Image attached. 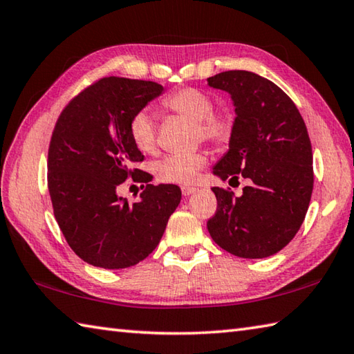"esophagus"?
I'll use <instances>...</instances> for the list:
<instances>
[{"label":"esophagus","instance_id":"1","mask_svg":"<svg viewBox=\"0 0 354 354\" xmlns=\"http://www.w3.org/2000/svg\"><path fill=\"white\" fill-rule=\"evenodd\" d=\"M181 192H183V195H184V196H190V195H193V193L196 192V189H195V187L183 185V187H181Z\"/></svg>","mask_w":354,"mask_h":354}]
</instances>
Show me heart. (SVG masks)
Returning a JSON list of instances; mask_svg holds the SVG:
<instances>
[{
  "label": "heart",
  "instance_id": "b5f03b06",
  "mask_svg": "<svg viewBox=\"0 0 354 354\" xmlns=\"http://www.w3.org/2000/svg\"><path fill=\"white\" fill-rule=\"evenodd\" d=\"M176 115L195 121V140L209 141L214 145H227L234 133V115L228 109L214 110L212 96L195 87H184L164 100ZM129 135L141 153H153L156 149V127L153 115L149 109H141L131 116ZM207 162L203 150L187 155H167L153 164V173L159 181L170 184H189L196 178Z\"/></svg>",
  "mask_w": 354,
  "mask_h": 354
}]
</instances>
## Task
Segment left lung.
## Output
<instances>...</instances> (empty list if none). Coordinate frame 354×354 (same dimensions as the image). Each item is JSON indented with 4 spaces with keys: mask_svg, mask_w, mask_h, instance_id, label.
I'll return each mask as SVG.
<instances>
[{
    "mask_svg": "<svg viewBox=\"0 0 354 354\" xmlns=\"http://www.w3.org/2000/svg\"><path fill=\"white\" fill-rule=\"evenodd\" d=\"M207 82L232 96L236 113L213 175L247 181L241 196L213 187L218 209L207 228L228 253L268 258L295 238L310 205L313 151L306 122L283 90L253 72L228 71Z\"/></svg>",
    "mask_w": 354,
    "mask_h": 354,
    "instance_id": "left-lung-1",
    "label": "left lung"
}]
</instances>
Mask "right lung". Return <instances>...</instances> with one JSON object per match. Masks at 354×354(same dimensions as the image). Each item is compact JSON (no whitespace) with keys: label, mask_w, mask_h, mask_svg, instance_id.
<instances>
[{"label":"right lung","mask_w":354,"mask_h":354,"mask_svg":"<svg viewBox=\"0 0 354 354\" xmlns=\"http://www.w3.org/2000/svg\"><path fill=\"white\" fill-rule=\"evenodd\" d=\"M162 90L153 81L102 78L67 104L53 129L47 161L53 213L67 244L90 266L118 270L147 258L181 201L173 184H147L135 204L116 192L130 176L150 181L135 169L144 155L129 122Z\"/></svg>","instance_id":"obj_1"}]
</instances>
